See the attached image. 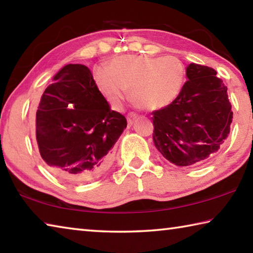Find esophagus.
<instances>
[{"label":"esophagus","instance_id":"obj_1","mask_svg":"<svg viewBox=\"0 0 253 253\" xmlns=\"http://www.w3.org/2000/svg\"><path fill=\"white\" fill-rule=\"evenodd\" d=\"M137 118H138V115H137V114H134V113H129V114H128V115H127L128 125L131 126Z\"/></svg>","mask_w":253,"mask_h":253}]
</instances>
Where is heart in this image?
Returning a JSON list of instances; mask_svg holds the SVG:
<instances>
[{"instance_id": "heart-1", "label": "heart", "mask_w": 253, "mask_h": 253, "mask_svg": "<svg viewBox=\"0 0 253 253\" xmlns=\"http://www.w3.org/2000/svg\"><path fill=\"white\" fill-rule=\"evenodd\" d=\"M93 79L111 105H121L130 89L136 106L158 110L178 97L185 80V67L173 55H123L111 60L107 69L96 68Z\"/></svg>"}]
</instances>
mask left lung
I'll return each instance as SVG.
<instances>
[{"label": "left lung", "instance_id": "1", "mask_svg": "<svg viewBox=\"0 0 253 253\" xmlns=\"http://www.w3.org/2000/svg\"><path fill=\"white\" fill-rule=\"evenodd\" d=\"M187 81L169 106L153 113V139L163 156L177 166L202 164L230 132L231 105L216 71L190 63Z\"/></svg>", "mask_w": 253, "mask_h": 253}]
</instances>
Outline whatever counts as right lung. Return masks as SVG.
Instances as JSON below:
<instances>
[{
  "mask_svg": "<svg viewBox=\"0 0 253 253\" xmlns=\"http://www.w3.org/2000/svg\"><path fill=\"white\" fill-rule=\"evenodd\" d=\"M126 127V118L110 109L84 65L61 68L37 110L42 160L55 176L72 183L90 181L109 168L114 145Z\"/></svg>",
  "mask_w": 253,
  "mask_h": 253,
  "instance_id": "obj_1",
  "label": "right lung"
}]
</instances>
